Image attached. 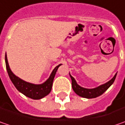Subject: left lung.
<instances>
[{
  "label": "left lung",
  "instance_id": "left-lung-1",
  "mask_svg": "<svg viewBox=\"0 0 125 125\" xmlns=\"http://www.w3.org/2000/svg\"><path fill=\"white\" fill-rule=\"evenodd\" d=\"M116 75L117 73L115 75V76L108 83H106L104 84H102L96 88H94V89H86V88H83V87L79 86L78 84H77L76 81L75 80V79L73 78L71 75H70V76L72 80V87H73V91L80 96L87 98V99H92V98H96L102 94H104L106 90L110 87V86L114 83L115 79L116 78Z\"/></svg>",
  "mask_w": 125,
  "mask_h": 125
}]
</instances>
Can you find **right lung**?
Instances as JSON below:
<instances>
[{
    "mask_svg": "<svg viewBox=\"0 0 125 125\" xmlns=\"http://www.w3.org/2000/svg\"><path fill=\"white\" fill-rule=\"evenodd\" d=\"M5 64H6V69L8 73L9 77L11 81L12 82L14 87L17 88V90L25 96L33 99H41L44 96H47L51 92L54 78L57 73V69L61 66V64H59L53 70L50 78L43 84H33L22 80L21 79L17 77L11 71L10 68L9 67L6 54H5Z\"/></svg>",
    "mask_w": 125,
    "mask_h": 125,
    "instance_id": "add662e5",
    "label": "right lung"
}]
</instances>
